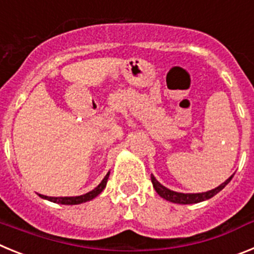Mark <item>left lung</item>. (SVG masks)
Returning <instances> with one entry per match:
<instances>
[{
	"label": "left lung",
	"mask_w": 254,
	"mask_h": 254,
	"mask_svg": "<svg viewBox=\"0 0 254 254\" xmlns=\"http://www.w3.org/2000/svg\"><path fill=\"white\" fill-rule=\"evenodd\" d=\"M233 176L230 178L226 179L224 183L219 186V187L214 188V190H207V192H202V193H181V192H174V190H170L169 188L164 187L161 183H159L156 181L154 176L151 174V182H152V186H154L155 190L158 192V194L160 197H163L164 199H167L169 202L173 203H181V205H190V203H198V202H202L205 199L211 198V197H214L215 194L219 193L220 190H223L226 185H228L229 182L232 181Z\"/></svg>",
	"instance_id": "1"
}]
</instances>
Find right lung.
Instances as JSON below:
<instances>
[{
	"label": "right lung",
	"instance_id": "add662e5",
	"mask_svg": "<svg viewBox=\"0 0 254 254\" xmlns=\"http://www.w3.org/2000/svg\"><path fill=\"white\" fill-rule=\"evenodd\" d=\"M108 178H109V172L107 173V176L104 177L102 182H100V185L98 186L96 188H94L93 190L90 192H87V193L82 194V196H76V197H48L44 196V194H39L42 198L48 199L51 202L55 203H61V205H78V203H84L86 201H91L93 198H95L98 194L102 193V190H104L105 186H107Z\"/></svg>",
	"mask_w": 254,
	"mask_h": 254
}]
</instances>
